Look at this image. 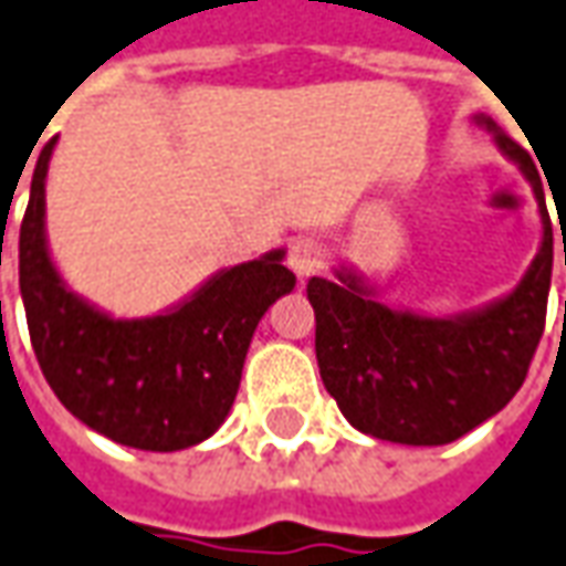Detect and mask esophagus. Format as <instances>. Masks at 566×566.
<instances>
[{"label":"esophagus","instance_id":"esophagus-1","mask_svg":"<svg viewBox=\"0 0 566 566\" xmlns=\"http://www.w3.org/2000/svg\"><path fill=\"white\" fill-rule=\"evenodd\" d=\"M322 263V248L315 244L313 238H297L294 244H291V251H287V266L297 272L300 279H306V275H313L315 269Z\"/></svg>","mask_w":566,"mask_h":566}]
</instances>
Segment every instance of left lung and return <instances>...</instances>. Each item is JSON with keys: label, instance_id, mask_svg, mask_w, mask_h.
Listing matches in <instances>:
<instances>
[{"label": "left lung", "instance_id": "8db88e82", "mask_svg": "<svg viewBox=\"0 0 566 566\" xmlns=\"http://www.w3.org/2000/svg\"><path fill=\"white\" fill-rule=\"evenodd\" d=\"M474 123L524 172L539 203V251L509 294L464 313L428 315L380 303L378 287L344 263L334 266V279L315 275L306 284L325 390L353 428L378 440L402 446L459 440L509 406L539 347L555 256L539 172L493 117L474 114Z\"/></svg>", "mask_w": 566, "mask_h": 566}]
</instances>
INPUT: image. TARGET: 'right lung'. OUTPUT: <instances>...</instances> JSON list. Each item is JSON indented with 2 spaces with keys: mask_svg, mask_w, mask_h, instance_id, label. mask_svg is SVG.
Masks as SVG:
<instances>
[{
  "mask_svg": "<svg viewBox=\"0 0 566 566\" xmlns=\"http://www.w3.org/2000/svg\"><path fill=\"white\" fill-rule=\"evenodd\" d=\"M55 142L36 160L18 248L42 375L73 418L114 443L145 452L203 443L232 412L260 318L297 284L284 248L219 269L160 313L117 318L71 291L49 251L45 176Z\"/></svg>",
  "mask_w": 566,
  "mask_h": 566,
  "instance_id": "1",
  "label": "right lung"
}]
</instances>
